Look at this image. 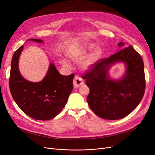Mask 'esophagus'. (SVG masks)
<instances>
[{
  "label": "esophagus",
  "mask_w": 155,
  "mask_h": 155,
  "mask_svg": "<svg viewBox=\"0 0 155 155\" xmlns=\"http://www.w3.org/2000/svg\"><path fill=\"white\" fill-rule=\"evenodd\" d=\"M84 84V80L78 76H75L73 79V85L74 88H77Z\"/></svg>",
  "instance_id": "34e87169"
}]
</instances>
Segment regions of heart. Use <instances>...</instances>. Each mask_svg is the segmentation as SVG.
Listing matches in <instances>:
<instances>
[{"label":"heart","mask_w":155,"mask_h":155,"mask_svg":"<svg viewBox=\"0 0 155 155\" xmlns=\"http://www.w3.org/2000/svg\"><path fill=\"white\" fill-rule=\"evenodd\" d=\"M95 47V45L92 43H89L86 44L82 45L76 48H74L71 50L70 52L68 54V57L71 60L73 61H78L80 60H82L84 57H86L89 54V51L92 50ZM100 50L99 48H97L95 50L94 52L89 55L87 59L84 60L81 64V66L84 70H87L92 66L96 61L98 59L100 55ZM61 64L65 67H68L69 64L68 62L64 59H61L60 60Z\"/></svg>","instance_id":"obj_1"}]
</instances>
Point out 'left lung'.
Instances as JSON below:
<instances>
[{
    "label": "left lung",
    "mask_w": 155,
    "mask_h": 155,
    "mask_svg": "<svg viewBox=\"0 0 155 155\" xmlns=\"http://www.w3.org/2000/svg\"><path fill=\"white\" fill-rule=\"evenodd\" d=\"M123 48L108 58L100 59L82 75L89 88L87 101L91 109L101 118L122 119L139 105L144 94V66L140 55L132 46ZM123 61L127 70L123 79L114 81L108 78L107 71L116 62Z\"/></svg>",
    "instance_id": "left-lung-1"
}]
</instances>
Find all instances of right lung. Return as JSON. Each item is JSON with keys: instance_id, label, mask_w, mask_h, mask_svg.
Returning <instances> with one entry per match:
<instances>
[{"instance_id": "add662e5", "label": "right lung", "mask_w": 155, "mask_h": 155, "mask_svg": "<svg viewBox=\"0 0 155 155\" xmlns=\"http://www.w3.org/2000/svg\"><path fill=\"white\" fill-rule=\"evenodd\" d=\"M41 43V39H31ZM24 46L17 49L11 64L9 80L11 95L20 109L29 117L41 121L53 119L61 112L73 88V73L64 76L51 63L42 81L32 82L25 80L20 73L18 59Z\"/></svg>"}]
</instances>
